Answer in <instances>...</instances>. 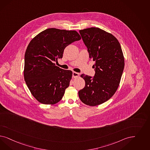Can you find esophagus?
<instances>
[{"mask_svg":"<svg viewBox=\"0 0 150 150\" xmlns=\"http://www.w3.org/2000/svg\"><path fill=\"white\" fill-rule=\"evenodd\" d=\"M79 76V74L76 72H73L72 77L74 78H78Z\"/></svg>","mask_w":150,"mask_h":150,"instance_id":"obj_1","label":"esophagus"}]
</instances>
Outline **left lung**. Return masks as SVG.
Returning a JSON list of instances; mask_svg holds the SVG:
<instances>
[{
  "label": "left lung",
  "instance_id": "left-lung-1",
  "mask_svg": "<svg viewBox=\"0 0 150 150\" xmlns=\"http://www.w3.org/2000/svg\"><path fill=\"white\" fill-rule=\"evenodd\" d=\"M95 64L93 78L80 75L85 81L79 91L83 103L95 106L107 101L117 91L124 70V54L118 40L111 34L98 28L79 30Z\"/></svg>",
  "mask_w": 150,
  "mask_h": 150
}]
</instances>
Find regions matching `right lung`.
Wrapping results in <instances>:
<instances>
[{
	"instance_id": "add662e5",
	"label": "right lung",
	"mask_w": 150,
	"mask_h": 150,
	"mask_svg": "<svg viewBox=\"0 0 150 150\" xmlns=\"http://www.w3.org/2000/svg\"><path fill=\"white\" fill-rule=\"evenodd\" d=\"M75 30L49 28L30 41L25 53L24 78L32 95L39 103L59 102L72 79L71 70L56 66L65 48L81 39Z\"/></svg>"
}]
</instances>
